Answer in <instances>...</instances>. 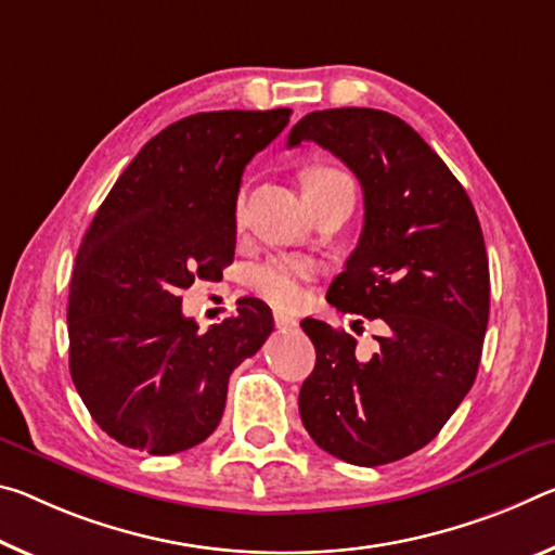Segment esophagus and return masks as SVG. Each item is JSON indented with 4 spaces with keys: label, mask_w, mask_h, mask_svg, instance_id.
<instances>
[{
    "label": "esophagus",
    "mask_w": 555,
    "mask_h": 555,
    "mask_svg": "<svg viewBox=\"0 0 555 555\" xmlns=\"http://www.w3.org/2000/svg\"><path fill=\"white\" fill-rule=\"evenodd\" d=\"M274 323L279 325V328H296V325H298V321L294 319V315L281 313V311L274 313Z\"/></svg>",
    "instance_id": "34e87169"
}]
</instances>
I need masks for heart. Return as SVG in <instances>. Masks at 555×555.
<instances>
[{
    "instance_id": "1",
    "label": "heart",
    "mask_w": 555,
    "mask_h": 555,
    "mask_svg": "<svg viewBox=\"0 0 555 555\" xmlns=\"http://www.w3.org/2000/svg\"><path fill=\"white\" fill-rule=\"evenodd\" d=\"M353 188L346 172L331 165H311L304 172V195H328ZM311 261L301 257H271L249 271V286L279 309H292L304 296V281L311 279Z\"/></svg>"
}]
</instances>
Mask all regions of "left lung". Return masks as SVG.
I'll list each match as a JSON object with an SVG mask.
<instances>
[{
	"label": "left lung",
	"instance_id": "left-lung-1",
	"mask_svg": "<svg viewBox=\"0 0 555 555\" xmlns=\"http://www.w3.org/2000/svg\"><path fill=\"white\" fill-rule=\"evenodd\" d=\"M304 140L340 157L365 199L356 251L325 298L385 331L363 358L346 331L304 319L315 367L298 412L321 450L377 467L433 442L474 385L489 323L487 246L460 180L402 118L313 111L288 147Z\"/></svg>",
	"mask_w": 555,
	"mask_h": 555
}]
</instances>
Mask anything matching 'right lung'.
<instances>
[{"mask_svg":"<svg viewBox=\"0 0 555 555\" xmlns=\"http://www.w3.org/2000/svg\"><path fill=\"white\" fill-rule=\"evenodd\" d=\"M292 111L195 113L147 140L103 199L68 294V367L105 435L147 454L184 452L215 433L230 375L274 331L259 298L199 325L182 292L234 259L242 172Z\"/></svg>","mask_w":555,"mask_h":555,"instance_id":"1","label":"right lung"}]
</instances>
